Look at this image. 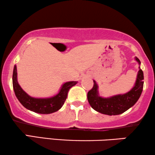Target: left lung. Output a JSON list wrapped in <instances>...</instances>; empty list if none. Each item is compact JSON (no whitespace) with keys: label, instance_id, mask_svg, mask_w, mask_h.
I'll list each match as a JSON object with an SVG mask.
<instances>
[{"label":"left lung","instance_id":"left-lung-1","mask_svg":"<svg viewBox=\"0 0 155 155\" xmlns=\"http://www.w3.org/2000/svg\"><path fill=\"white\" fill-rule=\"evenodd\" d=\"M135 60L140 65V60L137 58H135ZM139 68L134 86L131 90L123 95H114L107 98L100 97L98 93L97 84L93 80V87L87 92V100L92 108L102 114L117 115L132 107L139 100L143 89V72Z\"/></svg>","mask_w":155,"mask_h":155}]
</instances>
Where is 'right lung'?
Segmentation results:
<instances>
[{
	"label": "right lung",
	"mask_w": 155,
	"mask_h": 155,
	"mask_svg": "<svg viewBox=\"0 0 155 155\" xmlns=\"http://www.w3.org/2000/svg\"><path fill=\"white\" fill-rule=\"evenodd\" d=\"M78 81H70L64 83L57 95L48 98H35L28 95L18 82L17 68L14 66L13 86L16 97L26 109L36 113L51 114L59 110L65 103L69 90L75 85Z\"/></svg>",
	"instance_id": "obj_1"
}]
</instances>
